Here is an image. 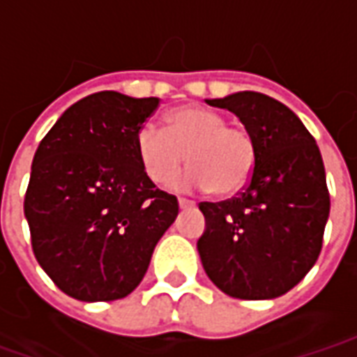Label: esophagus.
I'll list each match as a JSON object with an SVG mask.
<instances>
[{"mask_svg": "<svg viewBox=\"0 0 357 357\" xmlns=\"http://www.w3.org/2000/svg\"><path fill=\"white\" fill-rule=\"evenodd\" d=\"M178 204H179V208H193V206H195V202L187 201V199H179Z\"/></svg>", "mask_w": 357, "mask_h": 357, "instance_id": "esophagus-1", "label": "esophagus"}]
</instances>
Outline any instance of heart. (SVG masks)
Here are the masks:
<instances>
[{
  "label": "heart",
  "mask_w": 357,
  "mask_h": 357,
  "mask_svg": "<svg viewBox=\"0 0 357 357\" xmlns=\"http://www.w3.org/2000/svg\"><path fill=\"white\" fill-rule=\"evenodd\" d=\"M135 151L149 179L166 185L185 162L191 170L179 181L183 189H208L218 195H235L252 178L258 145L243 126L227 124L218 110L189 105L172 110L162 128L141 126Z\"/></svg>",
  "instance_id": "1"
}]
</instances>
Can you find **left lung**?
Wrapping results in <instances>:
<instances>
[{
	"instance_id": "obj_1",
	"label": "left lung",
	"mask_w": 357,
	"mask_h": 357,
	"mask_svg": "<svg viewBox=\"0 0 357 357\" xmlns=\"http://www.w3.org/2000/svg\"><path fill=\"white\" fill-rule=\"evenodd\" d=\"M231 110L255 135L258 158L243 191L201 202L202 268L233 298H277L298 284L321 252L331 199L321 153L283 102L256 91L206 99Z\"/></svg>"
}]
</instances>
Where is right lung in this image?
<instances>
[{
  "label": "right lung",
  "mask_w": 357,
  "mask_h": 357,
  "mask_svg": "<svg viewBox=\"0 0 357 357\" xmlns=\"http://www.w3.org/2000/svg\"><path fill=\"white\" fill-rule=\"evenodd\" d=\"M156 97L88 95L63 112L32 160L24 197L38 264L82 302H110L141 283L178 199L141 168L135 135Z\"/></svg>",
  "instance_id": "right-lung-1"
}]
</instances>
